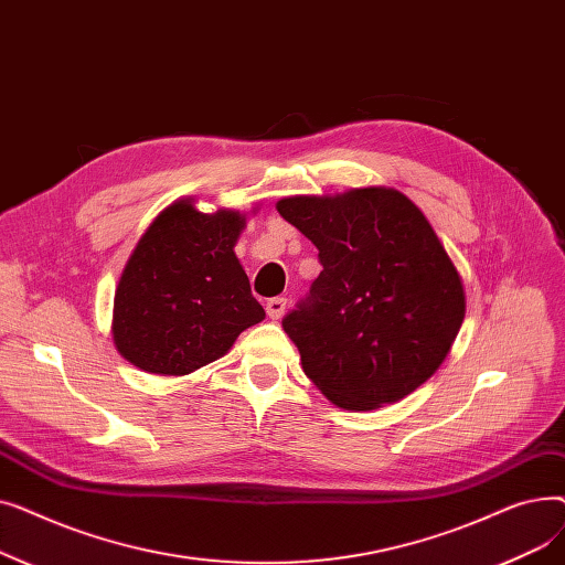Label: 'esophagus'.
Returning a JSON list of instances; mask_svg holds the SVG:
<instances>
[{"label": "esophagus", "mask_w": 565, "mask_h": 565, "mask_svg": "<svg viewBox=\"0 0 565 565\" xmlns=\"http://www.w3.org/2000/svg\"><path fill=\"white\" fill-rule=\"evenodd\" d=\"M265 311H267V316H270L273 320H279L284 316V311H286V298H270V300H267V305H265Z\"/></svg>", "instance_id": "esophagus-1"}]
</instances>
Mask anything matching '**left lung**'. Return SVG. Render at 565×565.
<instances>
[{
	"label": "left lung",
	"mask_w": 565,
	"mask_h": 565,
	"mask_svg": "<svg viewBox=\"0 0 565 565\" xmlns=\"http://www.w3.org/2000/svg\"><path fill=\"white\" fill-rule=\"evenodd\" d=\"M277 211L316 245L322 265L281 320L307 377L354 412L422 387L465 318L462 279L426 215L392 188L288 196Z\"/></svg>",
	"instance_id": "8db88e82"
}]
</instances>
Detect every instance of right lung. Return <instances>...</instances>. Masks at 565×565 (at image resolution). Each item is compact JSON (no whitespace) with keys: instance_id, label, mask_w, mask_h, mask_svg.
<instances>
[{"instance_id":"right-lung-1","label":"right lung","mask_w":565,"mask_h":565,"mask_svg":"<svg viewBox=\"0 0 565 565\" xmlns=\"http://www.w3.org/2000/svg\"><path fill=\"white\" fill-rule=\"evenodd\" d=\"M245 215L173 201L130 254L114 295L111 337L137 369L188 375L220 360L265 318L233 247Z\"/></svg>"}]
</instances>
